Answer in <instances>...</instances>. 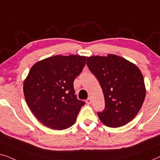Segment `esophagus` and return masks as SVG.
<instances>
[{"instance_id":"1","label":"esophagus","mask_w":160,"mask_h":160,"mask_svg":"<svg viewBox=\"0 0 160 160\" xmlns=\"http://www.w3.org/2000/svg\"><path fill=\"white\" fill-rule=\"evenodd\" d=\"M85 102H86V103H88V104H91V102H92L91 98H88L86 101H85Z\"/></svg>"}]
</instances>
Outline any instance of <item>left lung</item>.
I'll return each instance as SVG.
<instances>
[{
  "mask_svg": "<svg viewBox=\"0 0 160 160\" xmlns=\"http://www.w3.org/2000/svg\"><path fill=\"white\" fill-rule=\"evenodd\" d=\"M87 65L102 87L105 108L100 120L110 128L130 122L141 109L146 96L143 75L132 63L118 56L87 58Z\"/></svg>",
  "mask_w": 160,
  "mask_h": 160,
  "instance_id": "8db88e82",
  "label": "left lung"
}]
</instances>
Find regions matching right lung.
<instances>
[{"label": "right lung", "instance_id": "add662e5", "mask_svg": "<svg viewBox=\"0 0 160 160\" xmlns=\"http://www.w3.org/2000/svg\"><path fill=\"white\" fill-rule=\"evenodd\" d=\"M85 61L78 55H57L32 67L24 82V98L42 125L64 130L75 123L85 102L78 99L73 83Z\"/></svg>", "mask_w": 160, "mask_h": 160}]
</instances>
